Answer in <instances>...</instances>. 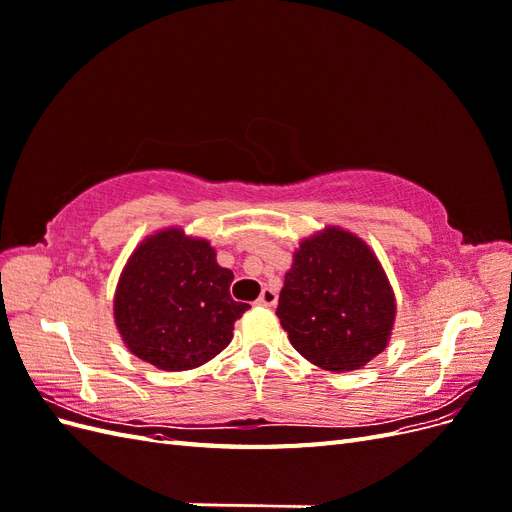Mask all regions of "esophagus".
Returning a JSON list of instances; mask_svg holds the SVG:
<instances>
[{
  "label": "esophagus",
  "instance_id": "esophagus-1",
  "mask_svg": "<svg viewBox=\"0 0 512 512\" xmlns=\"http://www.w3.org/2000/svg\"><path fill=\"white\" fill-rule=\"evenodd\" d=\"M258 305H265V307H275L277 305V294H275V290H271V288H265L260 292V297H258Z\"/></svg>",
  "mask_w": 512,
  "mask_h": 512
}]
</instances>
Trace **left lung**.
<instances>
[{"mask_svg":"<svg viewBox=\"0 0 512 512\" xmlns=\"http://www.w3.org/2000/svg\"><path fill=\"white\" fill-rule=\"evenodd\" d=\"M275 314L294 350L344 374L386 348L395 297L374 252L350 232L327 228L294 254Z\"/></svg>","mask_w":512,"mask_h":512,"instance_id":"left-lung-1","label":"left lung"}]
</instances>
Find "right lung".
Listing matches in <instances>:
<instances>
[{
  "label": "right lung",
  "mask_w": 512,
  "mask_h": 512,
  "mask_svg": "<svg viewBox=\"0 0 512 512\" xmlns=\"http://www.w3.org/2000/svg\"><path fill=\"white\" fill-rule=\"evenodd\" d=\"M232 271L205 239L168 228L132 254L115 294V322L132 354L158 369L211 361L232 339L247 303L230 297Z\"/></svg>",
  "instance_id": "add662e5"
}]
</instances>
